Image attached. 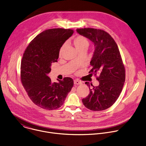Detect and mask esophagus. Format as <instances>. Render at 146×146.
I'll list each match as a JSON object with an SVG mask.
<instances>
[{"label": "esophagus", "instance_id": "esophagus-1", "mask_svg": "<svg viewBox=\"0 0 146 146\" xmlns=\"http://www.w3.org/2000/svg\"><path fill=\"white\" fill-rule=\"evenodd\" d=\"M74 85H81V84H82V82L77 80H75L74 81Z\"/></svg>", "mask_w": 146, "mask_h": 146}]
</instances>
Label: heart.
<instances>
[{
	"instance_id": "obj_1",
	"label": "heart",
	"mask_w": 146,
	"mask_h": 146,
	"mask_svg": "<svg viewBox=\"0 0 146 146\" xmlns=\"http://www.w3.org/2000/svg\"><path fill=\"white\" fill-rule=\"evenodd\" d=\"M74 44L77 50L82 48V47L88 45V41L86 38L82 36H78L74 39ZM63 49V46L61 47L60 50V53H61Z\"/></svg>"
}]
</instances>
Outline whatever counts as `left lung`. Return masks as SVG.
Instances as JSON below:
<instances>
[{
  "label": "left lung",
  "instance_id": "8db88e82",
  "mask_svg": "<svg viewBox=\"0 0 146 146\" xmlns=\"http://www.w3.org/2000/svg\"><path fill=\"white\" fill-rule=\"evenodd\" d=\"M77 32L89 39L95 47L89 73H99V85L89 82L90 93L82 101L93 111H101L111 106L119 97L125 81V69L117 44L106 32L94 28L77 29Z\"/></svg>",
  "mask_w": 146,
  "mask_h": 146
}]
</instances>
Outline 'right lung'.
Masks as SVG:
<instances>
[{
    "label": "right lung",
    "mask_w": 146,
    "mask_h": 146,
    "mask_svg": "<svg viewBox=\"0 0 146 146\" xmlns=\"http://www.w3.org/2000/svg\"><path fill=\"white\" fill-rule=\"evenodd\" d=\"M70 29L53 28L40 33L29 43L21 63V80L32 101L46 110H54L64 103L74 82L70 77L52 83L48 74L57 62L60 50L73 33Z\"/></svg>",
    "instance_id": "right-lung-1"
}]
</instances>
